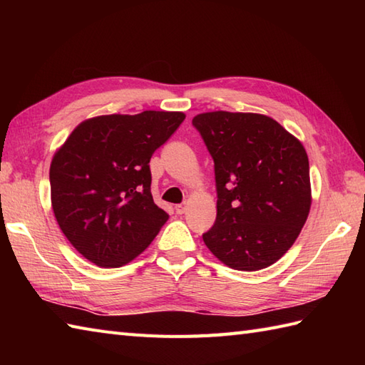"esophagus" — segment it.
<instances>
[{"label":"esophagus","mask_w":365,"mask_h":365,"mask_svg":"<svg viewBox=\"0 0 365 365\" xmlns=\"http://www.w3.org/2000/svg\"><path fill=\"white\" fill-rule=\"evenodd\" d=\"M185 210H187V204H178V205H175V212H177L178 215L185 213Z\"/></svg>","instance_id":"obj_1"}]
</instances>
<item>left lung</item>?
<instances>
[{
    "mask_svg": "<svg viewBox=\"0 0 365 365\" xmlns=\"http://www.w3.org/2000/svg\"><path fill=\"white\" fill-rule=\"evenodd\" d=\"M192 125L215 161L218 192L216 221L204 243L234 269L273 265L311 210L306 149L281 123L257 113H202Z\"/></svg>",
    "mask_w": 365,
    "mask_h": 365,
    "instance_id": "8db88e82",
    "label": "left lung"
}]
</instances>
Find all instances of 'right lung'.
Segmentation results:
<instances>
[{"label": "right lung", "instance_id": "right-lung-1", "mask_svg": "<svg viewBox=\"0 0 365 365\" xmlns=\"http://www.w3.org/2000/svg\"><path fill=\"white\" fill-rule=\"evenodd\" d=\"M180 111L83 120L54 153L51 207L84 259L118 268L136 259L169 218L153 202L150 158L183 122Z\"/></svg>", "mask_w": 365, "mask_h": 365}]
</instances>
